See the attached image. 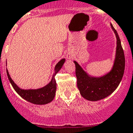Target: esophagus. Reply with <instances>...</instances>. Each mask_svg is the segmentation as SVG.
Returning <instances> with one entry per match:
<instances>
[{
	"label": "esophagus",
	"mask_w": 133,
	"mask_h": 133,
	"mask_svg": "<svg viewBox=\"0 0 133 133\" xmlns=\"http://www.w3.org/2000/svg\"><path fill=\"white\" fill-rule=\"evenodd\" d=\"M67 57H68V58H71V57H72V56H71V55H70V54H68V55H67Z\"/></svg>",
	"instance_id": "1"
}]
</instances>
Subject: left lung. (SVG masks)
Listing matches in <instances>:
<instances>
[{
	"label": "left lung",
	"instance_id": "1",
	"mask_svg": "<svg viewBox=\"0 0 133 133\" xmlns=\"http://www.w3.org/2000/svg\"><path fill=\"white\" fill-rule=\"evenodd\" d=\"M110 25L116 36V48L113 65L109 71L100 76H92L84 71L77 62L73 61L76 67L78 89L82 96L89 101H98L109 96L118 88L124 75V50L118 33L112 24Z\"/></svg>",
	"mask_w": 133,
	"mask_h": 133
}]
</instances>
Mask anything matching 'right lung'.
<instances>
[{
    "label": "right lung",
    "instance_id": "add662e5",
    "mask_svg": "<svg viewBox=\"0 0 133 133\" xmlns=\"http://www.w3.org/2000/svg\"><path fill=\"white\" fill-rule=\"evenodd\" d=\"M65 61V58H62L58 62L55 67V72L52 76L51 80L45 86L38 89H21L18 86L11 78L8 69H6L7 75L11 84L16 92L26 101L37 105H44L53 101L54 99L57 89L55 76L60 70Z\"/></svg>",
    "mask_w": 133,
    "mask_h": 133
}]
</instances>
